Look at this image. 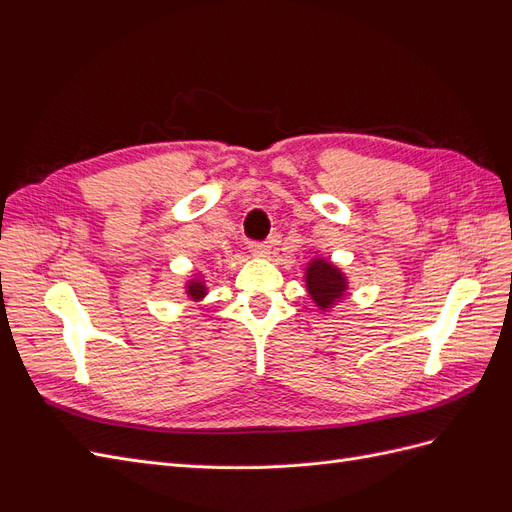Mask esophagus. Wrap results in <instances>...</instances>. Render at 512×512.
<instances>
[{"label": "esophagus", "mask_w": 512, "mask_h": 512, "mask_svg": "<svg viewBox=\"0 0 512 512\" xmlns=\"http://www.w3.org/2000/svg\"><path fill=\"white\" fill-rule=\"evenodd\" d=\"M250 252L258 258H269L271 254V245L267 241H252L250 243Z\"/></svg>", "instance_id": "34e87169"}]
</instances>
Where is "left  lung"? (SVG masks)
<instances>
[{
  "label": "left lung",
  "instance_id": "obj_1",
  "mask_svg": "<svg viewBox=\"0 0 512 512\" xmlns=\"http://www.w3.org/2000/svg\"><path fill=\"white\" fill-rule=\"evenodd\" d=\"M305 288L322 312H329L346 297L348 277L329 258H314L305 269Z\"/></svg>",
  "mask_w": 512,
  "mask_h": 512
}]
</instances>
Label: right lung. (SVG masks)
I'll return each mask as SVG.
<instances>
[{
    "label": "right lung",
    "instance_id": "1",
    "mask_svg": "<svg viewBox=\"0 0 512 512\" xmlns=\"http://www.w3.org/2000/svg\"><path fill=\"white\" fill-rule=\"evenodd\" d=\"M185 294H188V299H190V301H194V303L203 301V299H205V294H207V286H205V280H203V277H200V275H194L192 280L185 282Z\"/></svg>",
    "mask_w": 512,
    "mask_h": 512
}]
</instances>
